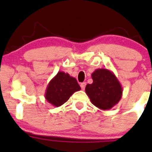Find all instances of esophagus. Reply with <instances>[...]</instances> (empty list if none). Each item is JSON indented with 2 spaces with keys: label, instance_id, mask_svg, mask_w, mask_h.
Segmentation results:
<instances>
[{
  "label": "esophagus",
  "instance_id": "obj_1",
  "mask_svg": "<svg viewBox=\"0 0 152 152\" xmlns=\"http://www.w3.org/2000/svg\"><path fill=\"white\" fill-rule=\"evenodd\" d=\"M86 82H83V83H81V88L82 90H84L85 87H86Z\"/></svg>",
  "mask_w": 152,
  "mask_h": 152
}]
</instances>
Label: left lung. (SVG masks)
<instances>
[{
	"instance_id": "1",
	"label": "left lung",
	"mask_w": 152,
	"mask_h": 152,
	"mask_svg": "<svg viewBox=\"0 0 152 152\" xmlns=\"http://www.w3.org/2000/svg\"><path fill=\"white\" fill-rule=\"evenodd\" d=\"M93 83L87 84L86 94L94 106L102 110L111 109L122 96V87L112 71L98 69L91 74Z\"/></svg>"
}]
</instances>
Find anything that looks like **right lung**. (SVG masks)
<instances>
[{"instance_id":"1","label":"right lung","mask_w":152,"mask_h":152,"mask_svg":"<svg viewBox=\"0 0 152 152\" xmlns=\"http://www.w3.org/2000/svg\"><path fill=\"white\" fill-rule=\"evenodd\" d=\"M81 90L76 79L68 73L58 71L47 86L45 98L54 106H61L74 92Z\"/></svg>"}]
</instances>
